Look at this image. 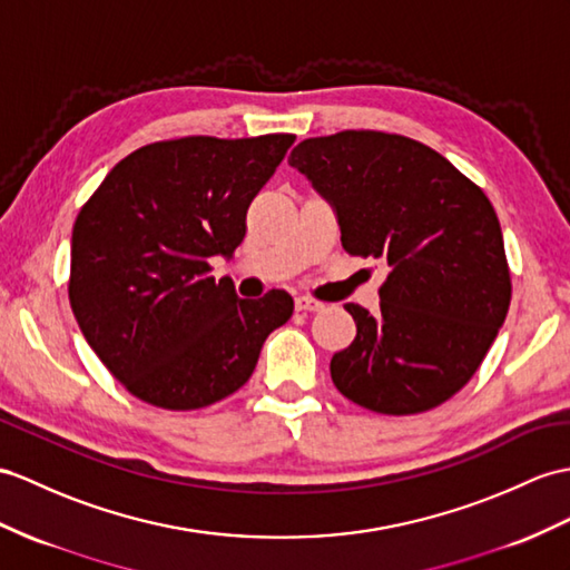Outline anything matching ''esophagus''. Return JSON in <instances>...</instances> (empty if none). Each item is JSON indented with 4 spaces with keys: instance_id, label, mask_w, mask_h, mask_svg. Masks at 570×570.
Returning <instances> with one entry per match:
<instances>
[{
    "instance_id": "34e87169",
    "label": "esophagus",
    "mask_w": 570,
    "mask_h": 570,
    "mask_svg": "<svg viewBox=\"0 0 570 570\" xmlns=\"http://www.w3.org/2000/svg\"><path fill=\"white\" fill-rule=\"evenodd\" d=\"M295 307H297V312H322L324 304L312 299V297H297Z\"/></svg>"
}]
</instances>
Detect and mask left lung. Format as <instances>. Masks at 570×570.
Here are the masks:
<instances>
[{
	"label": "left lung",
	"instance_id": "1",
	"mask_svg": "<svg viewBox=\"0 0 570 570\" xmlns=\"http://www.w3.org/2000/svg\"><path fill=\"white\" fill-rule=\"evenodd\" d=\"M287 161L331 205L345 252L390 271L377 314L345 304L357 336L331 357L336 390L386 415L440 406L474 377L510 307L491 200L404 135L309 137Z\"/></svg>",
	"mask_w": 570,
	"mask_h": 570
}]
</instances>
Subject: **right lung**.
<instances>
[{"label": "right lung", "mask_w": 570, "mask_h": 570, "mask_svg": "<svg viewBox=\"0 0 570 570\" xmlns=\"http://www.w3.org/2000/svg\"><path fill=\"white\" fill-rule=\"evenodd\" d=\"M295 135L184 137L135 149L81 207L69 304L91 351L137 399L210 406L246 384L268 333L293 316L273 289L242 299L210 258H232L246 213Z\"/></svg>", "instance_id": "1"}]
</instances>
